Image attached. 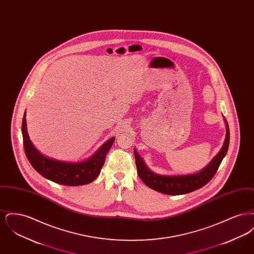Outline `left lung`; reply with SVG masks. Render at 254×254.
Returning <instances> with one entry per match:
<instances>
[{
  "instance_id": "left-lung-1",
  "label": "left lung",
  "mask_w": 254,
  "mask_h": 254,
  "mask_svg": "<svg viewBox=\"0 0 254 254\" xmlns=\"http://www.w3.org/2000/svg\"><path fill=\"white\" fill-rule=\"evenodd\" d=\"M226 120V119H225ZM227 134L224 145L217 155L208 164V166L202 171L190 174V175H180V176H164L153 173L151 170L147 169L143 159L139 156L136 149H134L135 163L137 168V173L141 180L145 185L161 193L169 195H180L189 193L196 190L201 189L208 182L210 181L215 175L219 166L228 152L230 145V128L228 122L226 120Z\"/></svg>"
}]
</instances>
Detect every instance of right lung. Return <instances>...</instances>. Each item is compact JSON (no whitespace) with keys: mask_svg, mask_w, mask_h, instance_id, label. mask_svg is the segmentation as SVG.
<instances>
[{"mask_svg":"<svg viewBox=\"0 0 254 254\" xmlns=\"http://www.w3.org/2000/svg\"><path fill=\"white\" fill-rule=\"evenodd\" d=\"M22 133L24 153L31 166L45 178L64 186H82L94 181L100 174L105 164L106 155L115 140L114 137L109 139L92 157L86 161L65 163L46 157L37 150L27 134L25 115L23 118Z\"/></svg>","mask_w":254,"mask_h":254,"instance_id":"1","label":"right lung"}]
</instances>
